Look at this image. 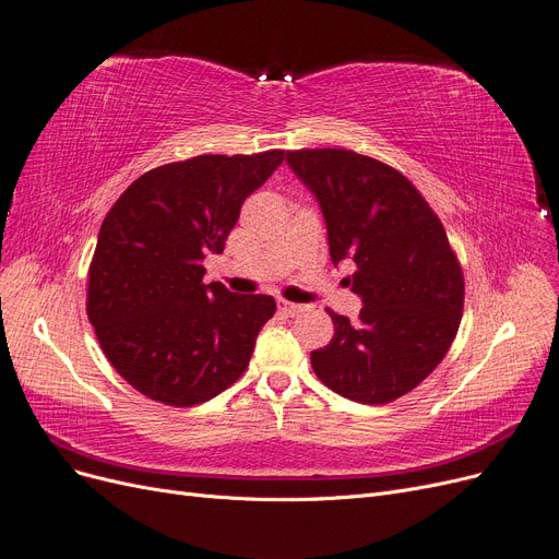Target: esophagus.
<instances>
[{
	"label": "esophagus",
	"mask_w": 559,
	"mask_h": 559,
	"mask_svg": "<svg viewBox=\"0 0 559 559\" xmlns=\"http://www.w3.org/2000/svg\"><path fill=\"white\" fill-rule=\"evenodd\" d=\"M278 308L281 311L287 316V318H295V316H299L306 306H301V304H293V301H281L278 304Z\"/></svg>",
	"instance_id": "obj_1"
}]
</instances>
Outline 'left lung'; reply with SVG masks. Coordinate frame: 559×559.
<instances>
[{
	"instance_id": "8db88e82",
	"label": "left lung",
	"mask_w": 559,
	"mask_h": 559,
	"mask_svg": "<svg viewBox=\"0 0 559 559\" xmlns=\"http://www.w3.org/2000/svg\"><path fill=\"white\" fill-rule=\"evenodd\" d=\"M326 223L334 264L353 260L359 322L332 313L334 338L313 349L336 394L382 405L424 382L456 338L465 283L444 227L399 170L347 150L285 154Z\"/></svg>"
}]
</instances>
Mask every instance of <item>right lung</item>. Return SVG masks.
<instances>
[{
    "label": "right lung",
    "instance_id": "add662e5",
    "mask_svg": "<svg viewBox=\"0 0 559 559\" xmlns=\"http://www.w3.org/2000/svg\"><path fill=\"white\" fill-rule=\"evenodd\" d=\"M283 158L272 150L168 163L112 204L90 266L87 316L103 355L140 394L191 407L241 378L276 301L204 285L202 260L223 253L243 200Z\"/></svg>",
    "mask_w": 559,
    "mask_h": 559
}]
</instances>
